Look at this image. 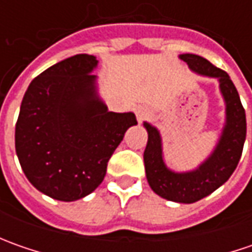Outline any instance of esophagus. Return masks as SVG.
<instances>
[{
  "label": "esophagus",
  "instance_id": "esophagus-1",
  "mask_svg": "<svg viewBox=\"0 0 252 252\" xmlns=\"http://www.w3.org/2000/svg\"><path fill=\"white\" fill-rule=\"evenodd\" d=\"M147 118V112L143 111V109H139L137 111V119H139V122H141L143 119H146Z\"/></svg>",
  "mask_w": 252,
  "mask_h": 252
}]
</instances>
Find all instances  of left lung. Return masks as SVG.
<instances>
[{
	"mask_svg": "<svg viewBox=\"0 0 252 252\" xmlns=\"http://www.w3.org/2000/svg\"><path fill=\"white\" fill-rule=\"evenodd\" d=\"M179 59L188 64L193 73L218 78L226 103V123L221 136L213 153L198 168L188 172H174L162 158L160 131L144 122L149 140L143 157L149 185L158 196L178 203H193L215 192L234 172L244 147L247 122L237 90L226 71L196 54H181Z\"/></svg>",
	"mask_w": 252,
	"mask_h": 252,
	"instance_id": "obj_1",
	"label": "left lung"
}]
</instances>
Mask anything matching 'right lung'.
I'll return each mask as SVG.
<instances>
[{
    "label": "right lung",
    "mask_w": 252,
    "mask_h": 252,
    "mask_svg": "<svg viewBox=\"0 0 252 252\" xmlns=\"http://www.w3.org/2000/svg\"><path fill=\"white\" fill-rule=\"evenodd\" d=\"M98 60L75 54L29 84L15 126V149L26 178L50 198L73 202L105 178L108 161L126 130L137 125L131 112H109L96 90Z\"/></svg>",
    "instance_id": "add662e5"
}]
</instances>
